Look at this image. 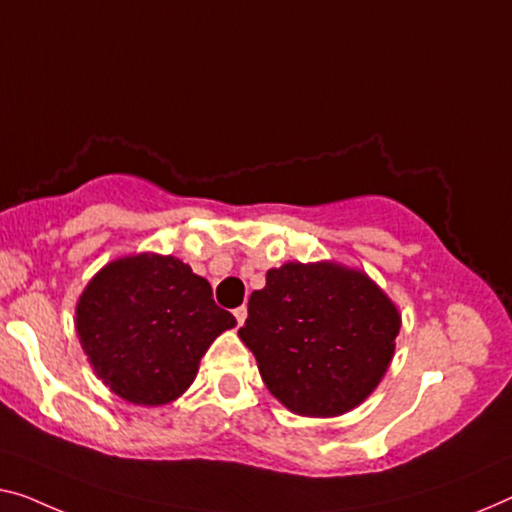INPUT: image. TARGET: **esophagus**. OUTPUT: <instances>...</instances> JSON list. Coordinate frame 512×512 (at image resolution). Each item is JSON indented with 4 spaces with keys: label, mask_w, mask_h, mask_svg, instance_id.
<instances>
[{
    "label": "esophagus",
    "mask_w": 512,
    "mask_h": 512,
    "mask_svg": "<svg viewBox=\"0 0 512 512\" xmlns=\"http://www.w3.org/2000/svg\"><path fill=\"white\" fill-rule=\"evenodd\" d=\"M234 317H236V324L243 326V322H246V317H248V308H243V305H241V308H236Z\"/></svg>",
    "instance_id": "1"
}]
</instances>
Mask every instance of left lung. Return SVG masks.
<instances>
[{"mask_svg": "<svg viewBox=\"0 0 512 512\" xmlns=\"http://www.w3.org/2000/svg\"><path fill=\"white\" fill-rule=\"evenodd\" d=\"M400 326L398 305L368 273L322 259L266 271L239 338L280 404L299 416L333 418L379 386Z\"/></svg>", "mask_w": 512, "mask_h": 512, "instance_id": "obj_1", "label": "left lung"}]
</instances>
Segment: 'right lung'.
Returning <instances> with one entry per match:
<instances>
[{
  "mask_svg": "<svg viewBox=\"0 0 512 512\" xmlns=\"http://www.w3.org/2000/svg\"><path fill=\"white\" fill-rule=\"evenodd\" d=\"M211 296L209 280L179 257L135 253L112 259L75 305V333L94 375L140 407L181 398L211 342L236 326Z\"/></svg>",
  "mask_w": 512,
  "mask_h": 512,
  "instance_id": "right-lung-1",
  "label": "right lung"
}]
</instances>
